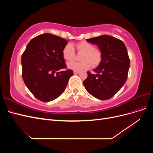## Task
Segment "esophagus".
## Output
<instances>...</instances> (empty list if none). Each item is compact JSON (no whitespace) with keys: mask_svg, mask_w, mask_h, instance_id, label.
<instances>
[{"mask_svg":"<svg viewBox=\"0 0 153 153\" xmlns=\"http://www.w3.org/2000/svg\"><path fill=\"white\" fill-rule=\"evenodd\" d=\"M75 74H77V73H80V71H74L73 72Z\"/></svg>","mask_w":153,"mask_h":153,"instance_id":"34e87169","label":"esophagus"}]
</instances>
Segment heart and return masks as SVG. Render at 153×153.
<instances>
[{"label":"heart","instance_id":"1","mask_svg":"<svg viewBox=\"0 0 153 153\" xmlns=\"http://www.w3.org/2000/svg\"><path fill=\"white\" fill-rule=\"evenodd\" d=\"M77 52L82 53L80 57V62H71L68 64V68L75 71L87 69L91 67L98 66L102 59L101 51L96 49L94 46L87 41H81L75 45ZM64 59L68 61H71L75 57V52L73 46L68 43L64 47L62 50Z\"/></svg>","mask_w":153,"mask_h":153}]
</instances>
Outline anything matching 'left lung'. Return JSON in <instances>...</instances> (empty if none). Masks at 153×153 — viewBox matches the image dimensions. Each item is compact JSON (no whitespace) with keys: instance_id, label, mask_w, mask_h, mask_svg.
Listing matches in <instances>:
<instances>
[{"instance_id":"1","label":"left lung","mask_w":153,"mask_h":153,"mask_svg":"<svg viewBox=\"0 0 153 153\" xmlns=\"http://www.w3.org/2000/svg\"><path fill=\"white\" fill-rule=\"evenodd\" d=\"M87 41L98 46L102 59L94 69L96 74L87 72L84 87L96 98L108 100L121 89L127 80L129 58L126 47L122 41L108 35L87 39Z\"/></svg>"}]
</instances>
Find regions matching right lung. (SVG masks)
<instances>
[{
	"label": "right lung",
	"instance_id": "obj_1",
	"mask_svg": "<svg viewBox=\"0 0 153 153\" xmlns=\"http://www.w3.org/2000/svg\"><path fill=\"white\" fill-rule=\"evenodd\" d=\"M67 44L65 39L45 33L31 39L22 54L23 80L31 93L43 102L61 96L73 75L71 69L57 72L66 68L62 50Z\"/></svg>",
	"mask_w": 153,
	"mask_h": 153
}]
</instances>
